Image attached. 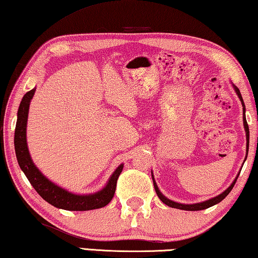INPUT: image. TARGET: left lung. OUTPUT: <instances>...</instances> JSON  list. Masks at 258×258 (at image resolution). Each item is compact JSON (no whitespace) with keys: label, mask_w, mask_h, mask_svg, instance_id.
Instances as JSON below:
<instances>
[{"label":"left lung","mask_w":258,"mask_h":258,"mask_svg":"<svg viewBox=\"0 0 258 258\" xmlns=\"http://www.w3.org/2000/svg\"><path fill=\"white\" fill-rule=\"evenodd\" d=\"M232 86L234 88V90H235L237 97L240 98V101L242 103V107H243V126H244V131H245V138H247V155H245V159H247L248 156V149H249V127H248V124H247V119H245V106H244V102H243V98H242L241 96V92L239 90V88L234 86V84L232 83ZM241 172V171H240ZM240 174L236 175L235 179L233 180L232 184L226 189L224 192H221L220 195L215 196V197L211 198V199H207V201L205 202H201V203H196V204H182V203H177V202H174L171 201V199L167 198L166 196H164L162 192L160 191L159 186H157V184L155 182V179H154V175H153V171H152V178H153V183H154V189H155L156 191V195L157 197H159L161 201H162L166 205L170 206V207H174V209H178V210H184V211H201V210H205V209H209V207L215 205V204L220 203L221 201H224V199L227 197L228 194L230 191H232V189L234 187V185H235V182L237 177H239Z\"/></svg>","instance_id":"1"}]
</instances>
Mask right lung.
Segmentation results:
<instances>
[{"label":"right lung","instance_id":"right-lung-1","mask_svg":"<svg viewBox=\"0 0 258 258\" xmlns=\"http://www.w3.org/2000/svg\"><path fill=\"white\" fill-rule=\"evenodd\" d=\"M36 88L23 96L21 104L17 112L16 130H15V152L19 167L29 179L31 185L34 187L39 196L51 204L56 209L67 211H90L101 209L106 206L113 198L117 186V179L121 174L124 163L119 164L116 170L112 172L107 180L105 186L97 192L87 195L74 194L64 187H61L46 176L37 168L31 159L28 142H26V125H28V116L30 103L32 99Z\"/></svg>","mask_w":258,"mask_h":258}]
</instances>
